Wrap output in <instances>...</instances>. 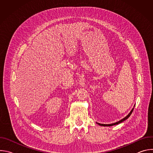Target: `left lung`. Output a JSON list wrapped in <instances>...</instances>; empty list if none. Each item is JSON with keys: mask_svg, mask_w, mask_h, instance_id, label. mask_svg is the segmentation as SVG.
Wrapping results in <instances>:
<instances>
[{"mask_svg": "<svg viewBox=\"0 0 153 153\" xmlns=\"http://www.w3.org/2000/svg\"><path fill=\"white\" fill-rule=\"evenodd\" d=\"M133 110H134V108L132 109V110L130 111V113H129L125 117H124V118L122 119V120H119V121H118V122H116V123H111V124H102V123H97L98 125H100V126H113V125H118L119 123H120L123 122L124 120H125L126 119H127L131 116V113H133Z\"/></svg>", "mask_w": 153, "mask_h": 153, "instance_id": "obj_1", "label": "left lung"}]
</instances>
